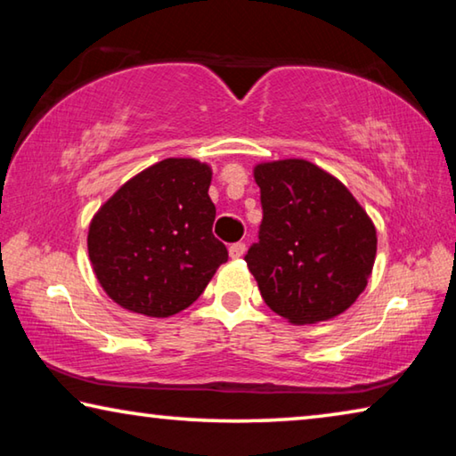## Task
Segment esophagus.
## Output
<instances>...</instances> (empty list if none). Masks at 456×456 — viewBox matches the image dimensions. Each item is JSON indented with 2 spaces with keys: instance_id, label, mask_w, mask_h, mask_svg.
<instances>
[{
  "instance_id": "obj_1",
  "label": "esophagus",
  "mask_w": 456,
  "mask_h": 456,
  "mask_svg": "<svg viewBox=\"0 0 456 456\" xmlns=\"http://www.w3.org/2000/svg\"><path fill=\"white\" fill-rule=\"evenodd\" d=\"M245 249H247V247H245V243H241V241L231 245V247H229V256H231V259L243 257V256H245Z\"/></svg>"
}]
</instances>
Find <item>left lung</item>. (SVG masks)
I'll list each match as a JSON object with an SVG mask.
<instances>
[{
  "instance_id": "8db88e82",
  "label": "left lung",
  "mask_w": 456,
  "mask_h": 456,
  "mask_svg": "<svg viewBox=\"0 0 456 456\" xmlns=\"http://www.w3.org/2000/svg\"><path fill=\"white\" fill-rule=\"evenodd\" d=\"M264 219L245 261L261 297L291 323L334 318L372 273L376 229L336 176L302 159L256 167Z\"/></svg>"
}]
</instances>
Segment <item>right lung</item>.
Wrapping results in <instances>:
<instances>
[{
    "label": "right lung",
    "instance_id": "right-lung-1",
    "mask_svg": "<svg viewBox=\"0 0 456 456\" xmlns=\"http://www.w3.org/2000/svg\"><path fill=\"white\" fill-rule=\"evenodd\" d=\"M211 168L165 159L100 207L88 253L100 285L130 312L168 318L189 307L229 253L213 235Z\"/></svg>",
    "mask_w": 456,
    "mask_h": 456
}]
</instances>
